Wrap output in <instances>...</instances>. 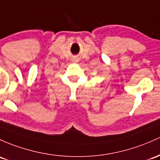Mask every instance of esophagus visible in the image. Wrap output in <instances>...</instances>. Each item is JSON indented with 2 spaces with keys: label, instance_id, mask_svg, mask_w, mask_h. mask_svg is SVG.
<instances>
[{
  "label": "esophagus",
  "instance_id": "34e87169",
  "mask_svg": "<svg viewBox=\"0 0 160 160\" xmlns=\"http://www.w3.org/2000/svg\"><path fill=\"white\" fill-rule=\"evenodd\" d=\"M74 61H75V62H76V61H78V60H77V59H75V60H74Z\"/></svg>",
  "mask_w": 160,
  "mask_h": 160
}]
</instances>
